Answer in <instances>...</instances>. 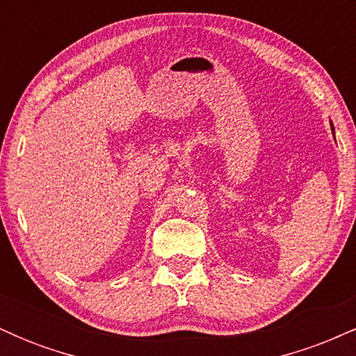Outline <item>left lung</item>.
<instances>
[{
    "instance_id": "1",
    "label": "left lung",
    "mask_w": 356,
    "mask_h": 356,
    "mask_svg": "<svg viewBox=\"0 0 356 356\" xmlns=\"http://www.w3.org/2000/svg\"><path fill=\"white\" fill-rule=\"evenodd\" d=\"M330 125H332V132H333V136H334V127H333L332 122H330Z\"/></svg>"
}]
</instances>
